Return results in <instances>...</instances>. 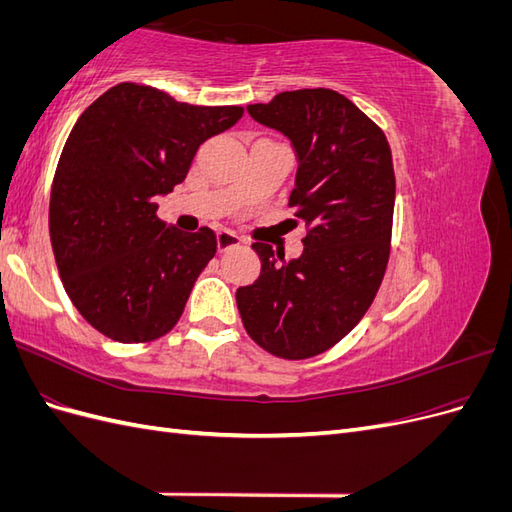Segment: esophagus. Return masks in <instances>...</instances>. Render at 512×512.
Listing matches in <instances>:
<instances>
[{
	"mask_svg": "<svg viewBox=\"0 0 512 512\" xmlns=\"http://www.w3.org/2000/svg\"><path fill=\"white\" fill-rule=\"evenodd\" d=\"M241 245V237L235 235L232 230H220L218 232V250L220 252H228L230 247H237Z\"/></svg>",
	"mask_w": 512,
	"mask_h": 512,
	"instance_id": "1",
	"label": "esophagus"
}]
</instances>
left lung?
I'll use <instances>...</instances> for the list:
<instances>
[{
	"instance_id": "8db88e82",
	"label": "left lung",
	"mask_w": 512,
	"mask_h": 512,
	"mask_svg": "<svg viewBox=\"0 0 512 512\" xmlns=\"http://www.w3.org/2000/svg\"><path fill=\"white\" fill-rule=\"evenodd\" d=\"M247 113L297 151L288 207L307 235L288 262L267 243L252 245L262 269L237 290V307L260 348L301 361L344 339L376 299L391 256L393 156L376 123L333 89L282 91Z\"/></svg>"
}]
</instances>
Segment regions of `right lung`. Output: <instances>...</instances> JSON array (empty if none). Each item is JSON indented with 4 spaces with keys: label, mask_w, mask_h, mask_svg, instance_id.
<instances>
[{
    "label": "right lung",
    "mask_w": 512,
    "mask_h": 512,
    "mask_svg": "<svg viewBox=\"0 0 512 512\" xmlns=\"http://www.w3.org/2000/svg\"><path fill=\"white\" fill-rule=\"evenodd\" d=\"M243 117L119 83L74 123L53 177L49 230L59 277L81 316L121 344H147L179 322L218 252L211 228L162 222L156 196L188 175L198 147Z\"/></svg>",
    "instance_id": "1"
}]
</instances>
